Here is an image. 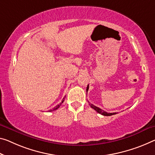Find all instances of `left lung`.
Masks as SVG:
<instances>
[{"mask_svg":"<svg viewBox=\"0 0 155 155\" xmlns=\"http://www.w3.org/2000/svg\"><path fill=\"white\" fill-rule=\"evenodd\" d=\"M87 90H89V84H88V86H87ZM89 105L91 106V108L94 109V110H96L97 113L101 114H102V115H103V116H109L114 115V114H117V113H116V112H114V113H107V112H106V111H104L102 110V109H101V108L97 107L94 105V104H91V103H89Z\"/></svg>","mask_w":155,"mask_h":155,"instance_id":"8db88e82","label":"left lung"}]
</instances>
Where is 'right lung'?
<instances>
[{"label":"right lung","instance_id":"add662e5","mask_svg":"<svg viewBox=\"0 0 155 155\" xmlns=\"http://www.w3.org/2000/svg\"><path fill=\"white\" fill-rule=\"evenodd\" d=\"M64 101V98H63V100H62V101H61V103L60 104H58V105H56L55 107H54V108H53V109H51V110H49V111H54V110H56V109H58L59 107H60L61 106V104H62L63 103V102Z\"/></svg>","mask_w":155,"mask_h":155}]
</instances>
